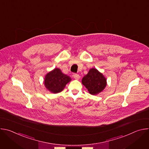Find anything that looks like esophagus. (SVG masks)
<instances>
[{
	"mask_svg": "<svg viewBox=\"0 0 149 149\" xmlns=\"http://www.w3.org/2000/svg\"><path fill=\"white\" fill-rule=\"evenodd\" d=\"M73 77H74V78L75 79H79V75H78V74H74V75H73Z\"/></svg>",
	"mask_w": 149,
	"mask_h": 149,
	"instance_id": "1",
	"label": "esophagus"
}]
</instances>
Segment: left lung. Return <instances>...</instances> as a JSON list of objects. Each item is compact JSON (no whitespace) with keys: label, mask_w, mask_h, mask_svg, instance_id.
Returning <instances> with one entry per match:
<instances>
[{"label":"left lung","mask_w":149,"mask_h":149,"mask_svg":"<svg viewBox=\"0 0 149 149\" xmlns=\"http://www.w3.org/2000/svg\"><path fill=\"white\" fill-rule=\"evenodd\" d=\"M82 83L92 95H96L101 92L107 85L105 78L95 68L91 69L83 77Z\"/></svg>","instance_id":"left-lung-1"}]
</instances>
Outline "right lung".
Returning <instances> with one entry per match:
<instances>
[{
    "instance_id": "1",
    "label": "right lung",
    "mask_w": 149,
    "mask_h": 149,
    "mask_svg": "<svg viewBox=\"0 0 149 149\" xmlns=\"http://www.w3.org/2000/svg\"><path fill=\"white\" fill-rule=\"evenodd\" d=\"M71 78L63 74L60 69L55 68L47 74L45 78V86L51 93L54 94L60 93L65 88L66 84Z\"/></svg>"
}]
</instances>
